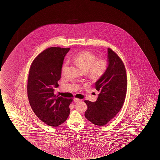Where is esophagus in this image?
Listing matches in <instances>:
<instances>
[{"instance_id": "1", "label": "esophagus", "mask_w": 160, "mask_h": 160, "mask_svg": "<svg viewBox=\"0 0 160 160\" xmlns=\"http://www.w3.org/2000/svg\"><path fill=\"white\" fill-rule=\"evenodd\" d=\"M80 99H79V98H74V102H80Z\"/></svg>"}]
</instances>
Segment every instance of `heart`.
<instances>
[{"label":"heart","mask_w":160,"mask_h":160,"mask_svg":"<svg viewBox=\"0 0 160 160\" xmlns=\"http://www.w3.org/2000/svg\"><path fill=\"white\" fill-rule=\"evenodd\" d=\"M76 65L84 71H88L92 79L100 78L107 70L109 63L105 58H97V56L89 51L85 50L79 52L73 57ZM68 61H66L62 67V71L65 70Z\"/></svg>","instance_id":"b5f03b06"}]
</instances>
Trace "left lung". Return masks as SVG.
Returning a JSON list of instances; mask_svg holds the SVG:
<instances>
[{
    "label": "left lung",
    "mask_w": 160,
    "mask_h": 160,
    "mask_svg": "<svg viewBox=\"0 0 160 160\" xmlns=\"http://www.w3.org/2000/svg\"><path fill=\"white\" fill-rule=\"evenodd\" d=\"M109 66L105 73L95 82L100 92L95 102L85 100L88 108L85 117L95 125L105 126L123 107L127 89L126 68L121 58L108 48Z\"/></svg>",
    "instance_id": "obj_1"
}]
</instances>
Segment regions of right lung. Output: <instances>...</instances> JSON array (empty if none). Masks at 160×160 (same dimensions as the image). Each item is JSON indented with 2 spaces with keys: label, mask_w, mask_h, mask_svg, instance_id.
Instances as JSON below:
<instances>
[{
  "label": "right lung",
  "mask_w": 160,
  "mask_h": 160,
  "mask_svg": "<svg viewBox=\"0 0 160 160\" xmlns=\"http://www.w3.org/2000/svg\"><path fill=\"white\" fill-rule=\"evenodd\" d=\"M69 50V48H48L34 58L29 68L27 83L29 104L37 117L51 127L65 122L73 100L54 94L53 88L58 87L64 58Z\"/></svg>",
  "instance_id": "obj_1"
}]
</instances>
